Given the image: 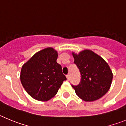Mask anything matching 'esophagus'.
<instances>
[{
  "label": "esophagus",
  "mask_w": 126,
  "mask_h": 126,
  "mask_svg": "<svg viewBox=\"0 0 126 126\" xmlns=\"http://www.w3.org/2000/svg\"><path fill=\"white\" fill-rule=\"evenodd\" d=\"M66 78H67V80H69V79H70L69 74H67V75H66Z\"/></svg>",
  "instance_id": "obj_1"
}]
</instances>
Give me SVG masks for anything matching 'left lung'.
Listing matches in <instances>:
<instances>
[{"label":"left lung","mask_w":126,"mask_h":126,"mask_svg":"<svg viewBox=\"0 0 126 126\" xmlns=\"http://www.w3.org/2000/svg\"><path fill=\"white\" fill-rule=\"evenodd\" d=\"M74 64L79 69L81 81L73 86L76 94L85 102H93L105 94L110 88L113 73L102 57L90 50L78 54L72 52Z\"/></svg>","instance_id":"8db88e82"}]
</instances>
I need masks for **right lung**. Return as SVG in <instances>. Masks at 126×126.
Wrapping results in <instances>:
<instances>
[{
	"instance_id": "1",
	"label": "right lung",
	"mask_w": 126,
	"mask_h": 126,
	"mask_svg": "<svg viewBox=\"0 0 126 126\" xmlns=\"http://www.w3.org/2000/svg\"><path fill=\"white\" fill-rule=\"evenodd\" d=\"M58 53L48 47L36 52L22 66L20 79L23 88L36 100L45 102L54 97L66 77L57 64Z\"/></svg>"
}]
</instances>
